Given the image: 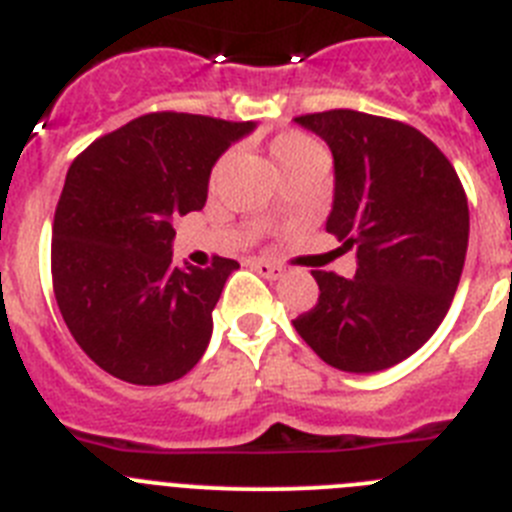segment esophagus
Returning a JSON list of instances; mask_svg holds the SVG:
<instances>
[{
    "label": "esophagus",
    "mask_w": 512,
    "mask_h": 512,
    "mask_svg": "<svg viewBox=\"0 0 512 512\" xmlns=\"http://www.w3.org/2000/svg\"><path fill=\"white\" fill-rule=\"evenodd\" d=\"M253 269L259 271L261 277L264 279H279L284 274V269L279 264H274V261H266V259H256L253 261Z\"/></svg>",
    "instance_id": "1"
}]
</instances>
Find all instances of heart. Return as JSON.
<instances>
[{"label": "heart", "mask_w": 512, "mask_h": 512, "mask_svg": "<svg viewBox=\"0 0 512 512\" xmlns=\"http://www.w3.org/2000/svg\"><path fill=\"white\" fill-rule=\"evenodd\" d=\"M318 143L312 138H307L305 133H297V130H289V133L277 135L271 140V156L279 164V169H287V166L297 164L310 153H318Z\"/></svg>", "instance_id": "heart-1"}]
</instances>
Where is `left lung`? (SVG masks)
<instances>
[{
	"label": "left lung",
	"instance_id": "8db88e82",
	"mask_svg": "<svg viewBox=\"0 0 512 512\" xmlns=\"http://www.w3.org/2000/svg\"><path fill=\"white\" fill-rule=\"evenodd\" d=\"M295 120L333 151L325 228L356 248V277L312 271L318 302L292 325L325 364L379 372L415 354L449 312L467 256V194L441 148L408 122L356 110Z\"/></svg>",
	"mask_w": 512,
	"mask_h": 512
}]
</instances>
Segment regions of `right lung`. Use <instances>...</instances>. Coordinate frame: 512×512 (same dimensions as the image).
<instances>
[{
	"mask_svg": "<svg viewBox=\"0 0 512 512\" xmlns=\"http://www.w3.org/2000/svg\"><path fill=\"white\" fill-rule=\"evenodd\" d=\"M251 130L253 122L148 112L69 166L53 217V292L74 341L112 377L166 384L205 354L238 261L174 266L171 223L205 207L212 166Z\"/></svg>",
	"mask_w": 512,
	"mask_h": 512,
	"instance_id": "right-lung-1",
	"label": "right lung"
}]
</instances>
